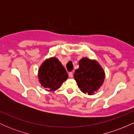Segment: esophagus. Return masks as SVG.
Listing matches in <instances>:
<instances>
[{
	"label": "esophagus",
	"instance_id": "obj_1",
	"mask_svg": "<svg viewBox=\"0 0 134 134\" xmlns=\"http://www.w3.org/2000/svg\"><path fill=\"white\" fill-rule=\"evenodd\" d=\"M69 76L70 78H72V77H73V73H72V72H69Z\"/></svg>",
	"mask_w": 134,
	"mask_h": 134
}]
</instances>
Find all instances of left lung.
Returning <instances> with one entry per match:
<instances>
[{
    "mask_svg": "<svg viewBox=\"0 0 134 134\" xmlns=\"http://www.w3.org/2000/svg\"><path fill=\"white\" fill-rule=\"evenodd\" d=\"M79 67L74 74L78 87L81 91L93 95L103 84L105 73L96 60L83 57L79 62Z\"/></svg>",
    "mask_w": 134,
    "mask_h": 134,
    "instance_id": "1",
    "label": "left lung"
}]
</instances>
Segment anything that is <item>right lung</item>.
Here are the masks:
<instances>
[{"instance_id":"add662e5","label":"right lung","mask_w":134,"mask_h":134,"mask_svg":"<svg viewBox=\"0 0 134 134\" xmlns=\"http://www.w3.org/2000/svg\"><path fill=\"white\" fill-rule=\"evenodd\" d=\"M67 78L65 69L55 57L45 60L38 69L39 82L47 91L58 90Z\"/></svg>"}]
</instances>
